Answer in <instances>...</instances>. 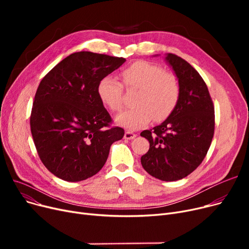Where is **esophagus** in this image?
Segmentation results:
<instances>
[{
    "mask_svg": "<svg viewBox=\"0 0 249 249\" xmlns=\"http://www.w3.org/2000/svg\"><path fill=\"white\" fill-rule=\"evenodd\" d=\"M134 137H136V134L133 133V132H131V131H126L125 134H124V138H125V139L131 140V139H133Z\"/></svg>",
    "mask_w": 249,
    "mask_h": 249,
    "instance_id": "esophagus-1",
    "label": "esophagus"
}]
</instances>
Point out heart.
Wrapping results in <instances>:
<instances>
[{
  "label": "heart",
  "instance_id": "obj_1",
  "mask_svg": "<svg viewBox=\"0 0 249 249\" xmlns=\"http://www.w3.org/2000/svg\"><path fill=\"white\" fill-rule=\"evenodd\" d=\"M128 88L138 89L134 104L115 118L117 125L128 130H137L147 125L153 118L164 120L176 109L179 100V85L177 77L165 72L160 65L148 61H136L121 73ZM101 103L112 112L123 108L122 86L112 75H105L97 85Z\"/></svg>",
  "mask_w": 249,
  "mask_h": 249
}]
</instances>
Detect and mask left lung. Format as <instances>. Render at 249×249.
Returning a JSON list of instances; mask_svg holds the SVG:
<instances>
[{
    "mask_svg": "<svg viewBox=\"0 0 249 249\" xmlns=\"http://www.w3.org/2000/svg\"><path fill=\"white\" fill-rule=\"evenodd\" d=\"M164 59L177 76L179 100L161 124L140 133L149 141L141 164L150 176L174 181L193 173L205 159L214 135L215 115L199 72L176 54L166 53Z\"/></svg>",
    "mask_w": 249,
    "mask_h": 249,
    "instance_id": "left-lung-1",
    "label": "left lung"
}]
</instances>
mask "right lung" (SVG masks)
Returning a JSON list of instances; mask_svg holds the SVG:
<instances>
[{
  "label": "right lung",
  "mask_w": 249,
  "mask_h": 249,
  "mask_svg": "<svg viewBox=\"0 0 249 249\" xmlns=\"http://www.w3.org/2000/svg\"><path fill=\"white\" fill-rule=\"evenodd\" d=\"M126 61L123 57L80 51L62 59L39 84L30 117L39 158L48 171L67 181L93 177L124 130L109 127L111 117L97 85Z\"/></svg>",
  "instance_id": "obj_1"
}]
</instances>
